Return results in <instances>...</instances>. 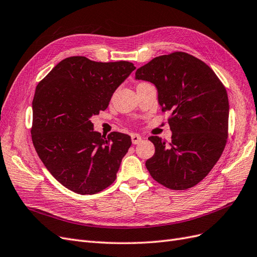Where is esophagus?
Listing matches in <instances>:
<instances>
[{"label": "esophagus", "mask_w": 257, "mask_h": 257, "mask_svg": "<svg viewBox=\"0 0 257 257\" xmlns=\"http://www.w3.org/2000/svg\"><path fill=\"white\" fill-rule=\"evenodd\" d=\"M131 138H132V143H133L134 145L141 144V143H142V141H143L142 136H141V135H138V134H132V135H131Z\"/></svg>", "instance_id": "esophagus-1"}]
</instances>
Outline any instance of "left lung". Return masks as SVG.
Masks as SVG:
<instances>
[{"label": "left lung", "mask_w": 257, "mask_h": 257, "mask_svg": "<svg viewBox=\"0 0 257 257\" xmlns=\"http://www.w3.org/2000/svg\"><path fill=\"white\" fill-rule=\"evenodd\" d=\"M135 79L153 83L162 110L172 112V142L149 137L155 153L147 160V169L166 188H192L209 174L226 145V90L211 68L185 52L154 58L137 69Z\"/></svg>", "instance_id": "1"}]
</instances>
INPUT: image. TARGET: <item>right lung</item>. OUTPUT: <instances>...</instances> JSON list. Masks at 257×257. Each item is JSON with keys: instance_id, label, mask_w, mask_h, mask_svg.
Here are the masks:
<instances>
[{"instance_id": "obj_1", "label": "right lung", "mask_w": 257, "mask_h": 257, "mask_svg": "<svg viewBox=\"0 0 257 257\" xmlns=\"http://www.w3.org/2000/svg\"><path fill=\"white\" fill-rule=\"evenodd\" d=\"M136 67L126 61L62 60L37 84L32 103V141L49 173L65 188L92 195L116 178L131 136L94 131L93 115L105 110L114 91Z\"/></svg>"}]
</instances>
